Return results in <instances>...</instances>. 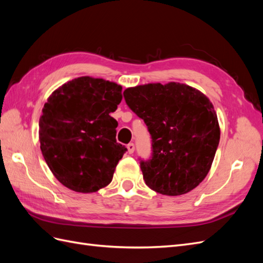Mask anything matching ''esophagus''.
<instances>
[{"mask_svg": "<svg viewBox=\"0 0 263 263\" xmlns=\"http://www.w3.org/2000/svg\"><path fill=\"white\" fill-rule=\"evenodd\" d=\"M127 149H128V153H129V154H133V153H134L135 145L133 144V142H130V144L127 145Z\"/></svg>", "mask_w": 263, "mask_h": 263, "instance_id": "obj_1", "label": "esophagus"}]
</instances>
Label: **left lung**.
<instances>
[{
  "label": "left lung",
  "instance_id": "obj_1",
  "mask_svg": "<svg viewBox=\"0 0 263 263\" xmlns=\"http://www.w3.org/2000/svg\"><path fill=\"white\" fill-rule=\"evenodd\" d=\"M124 99L150 134L151 157L139 159L146 184L170 196L195 189L208 176L219 144L217 115L210 100L176 82L129 87Z\"/></svg>",
  "mask_w": 263,
  "mask_h": 263
}]
</instances>
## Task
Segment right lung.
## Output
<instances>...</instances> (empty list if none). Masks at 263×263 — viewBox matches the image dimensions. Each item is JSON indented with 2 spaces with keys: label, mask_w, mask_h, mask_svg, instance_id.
I'll list each match as a JSON object with an SVG mask.
<instances>
[{
  "label": "right lung",
  "mask_w": 263,
  "mask_h": 263,
  "mask_svg": "<svg viewBox=\"0 0 263 263\" xmlns=\"http://www.w3.org/2000/svg\"><path fill=\"white\" fill-rule=\"evenodd\" d=\"M122 86L81 77L61 85L45 103L39 141L45 160L60 183L81 193L109 184L127 148L116 141L109 114L122 101Z\"/></svg>",
  "instance_id": "right-lung-1"
}]
</instances>
